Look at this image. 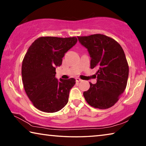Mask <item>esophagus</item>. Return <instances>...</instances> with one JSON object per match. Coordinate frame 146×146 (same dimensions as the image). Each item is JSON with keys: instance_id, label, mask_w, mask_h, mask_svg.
Listing matches in <instances>:
<instances>
[{"instance_id": "34e87169", "label": "esophagus", "mask_w": 146, "mask_h": 146, "mask_svg": "<svg viewBox=\"0 0 146 146\" xmlns=\"http://www.w3.org/2000/svg\"><path fill=\"white\" fill-rule=\"evenodd\" d=\"M80 81H82V80H81L80 78H76V82H80Z\"/></svg>"}]
</instances>
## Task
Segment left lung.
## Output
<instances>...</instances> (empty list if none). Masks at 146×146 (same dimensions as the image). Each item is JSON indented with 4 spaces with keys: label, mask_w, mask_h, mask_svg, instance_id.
Masks as SVG:
<instances>
[{
    "label": "left lung",
    "mask_w": 146,
    "mask_h": 146,
    "mask_svg": "<svg viewBox=\"0 0 146 146\" xmlns=\"http://www.w3.org/2000/svg\"><path fill=\"white\" fill-rule=\"evenodd\" d=\"M88 49L91 69L97 70V83L83 93L89 104L108 109L114 106L127 86L129 66L121 46L114 39L102 34L77 36Z\"/></svg>",
    "instance_id": "obj_1"
}]
</instances>
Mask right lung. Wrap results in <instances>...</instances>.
I'll use <instances>...</instances> for the list:
<instances>
[{
  "instance_id": "add662e5",
  "label": "right lung",
  "mask_w": 146,
  "mask_h": 146,
  "mask_svg": "<svg viewBox=\"0 0 146 146\" xmlns=\"http://www.w3.org/2000/svg\"><path fill=\"white\" fill-rule=\"evenodd\" d=\"M76 42L75 36H42L36 39L27 51L22 64L23 82L29 100L40 111L55 113L67 104L75 79L58 80L55 70Z\"/></svg>"
}]
</instances>
